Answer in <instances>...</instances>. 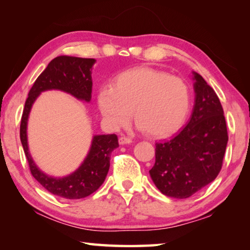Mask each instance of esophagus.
Listing matches in <instances>:
<instances>
[{"instance_id": "1", "label": "esophagus", "mask_w": 250, "mask_h": 250, "mask_svg": "<svg viewBox=\"0 0 250 250\" xmlns=\"http://www.w3.org/2000/svg\"><path fill=\"white\" fill-rule=\"evenodd\" d=\"M131 142H132V140H131V139L128 137H125V135H122V137L119 138V143L122 146L129 145V143H131Z\"/></svg>"}]
</instances>
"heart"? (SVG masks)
<instances>
[{
    "label": "heart",
    "mask_w": 250,
    "mask_h": 250,
    "mask_svg": "<svg viewBox=\"0 0 250 250\" xmlns=\"http://www.w3.org/2000/svg\"><path fill=\"white\" fill-rule=\"evenodd\" d=\"M98 105L113 129L128 124L132 111L139 129L150 137L166 138L184 124L191 108V90L183 79L166 71L138 67L118 74L112 86L101 87Z\"/></svg>",
    "instance_id": "b5f03b06"
}]
</instances>
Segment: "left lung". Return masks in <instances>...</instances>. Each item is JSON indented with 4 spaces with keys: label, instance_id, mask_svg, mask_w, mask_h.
I'll list each match as a JSON object with an SVG mask.
<instances>
[{
    "label": "left lung",
    "instance_id": "left-lung-1",
    "mask_svg": "<svg viewBox=\"0 0 250 250\" xmlns=\"http://www.w3.org/2000/svg\"><path fill=\"white\" fill-rule=\"evenodd\" d=\"M192 117L171 140L155 143L152 181L164 195L188 198L213 182L222 170L228 141L224 110L216 92L193 73Z\"/></svg>",
    "mask_w": 250,
    "mask_h": 250
}]
</instances>
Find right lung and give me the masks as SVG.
I'll list each match as a JSON object with an SVG mask.
<instances>
[{
  "label": "right lung",
  "mask_w": 250,
  "mask_h": 250,
  "mask_svg": "<svg viewBox=\"0 0 250 250\" xmlns=\"http://www.w3.org/2000/svg\"><path fill=\"white\" fill-rule=\"evenodd\" d=\"M95 62L94 58L73 56L54 58L43 73L37 77L29 90L21 120V142L32 175L48 192L68 200L87 197L100 188L108 174L110 155L113 150L119 146L118 137L116 134L95 135L90 150L82 166L70 175L57 179L45 174L34 163L27 146V119L34 101L42 91L45 90H62L77 99L89 103L92 91L91 67Z\"/></svg>",
  "instance_id": "obj_1"
}]
</instances>
